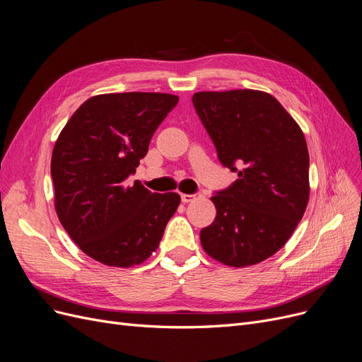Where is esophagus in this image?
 <instances>
[{
    "instance_id": "34e87169",
    "label": "esophagus",
    "mask_w": 362,
    "mask_h": 362,
    "mask_svg": "<svg viewBox=\"0 0 362 362\" xmlns=\"http://www.w3.org/2000/svg\"><path fill=\"white\" fill-rule=\"evenodd\" d=\"M196 197H201V193H194V194H185V193H182L181 194V199H182L184 204H189V202L194 201Z\"/></svg>"
}]
</instances>
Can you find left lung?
Returning a JSON list of instances; mask_svg holds the SVG:
<instances>
[{"instance_id":"obj_1","label":"left lung","mask_w":362,"mask_h":362,"mask_svg":"<svg viewBox=\"0 0 362 362\" xmlns=\"http://www.w3.org/2000/svg\"><path fill=\"white\" fill-rule=\"evenodd\" d=\"M223 166L238 172L211 197L217 216L201 230L208 256L245 268L276 255L303 218L310 197L304 133L276 97L257 90L193 94Z\"/></svg>"}]
</instances>
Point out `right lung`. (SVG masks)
Wrapping results in <instances>:
<instances>
[{
	"label": "right lung",
	"instance_id": "1",
	"mask_svg": "<svg viewBox=\"0 0 362 362\" xmlns=\"http://www.w3.org/2000/svg\"><path fill=\"white\" fill-rule=\"evenodd\" d=\"M177 103L166 93L93 95L58 136L51 160L57 216L73 243L103 265H141L180 206L178 193L126 182Z\"/></svg>",
	"mask_w": 362,
	"mask_h": 362
}]
</instances>
